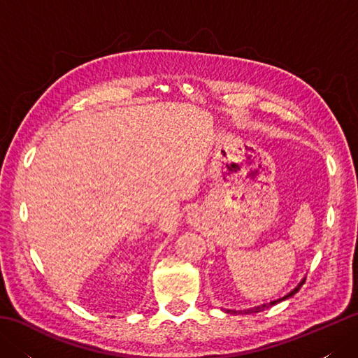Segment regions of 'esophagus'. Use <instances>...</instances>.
<instances>
[{
    "label": "esophagus",
    "instance_id": "obj_1",
    "mask_svg": "<svg viewBox=\"0 0 358 358\" xmlns=\"http://www.w3.org/2000/svg\"><path fill=\"white\" fill-rule=\"evenodd\" d=\"M191 220H192V222H194V220H195V215H192V218H191Z\"/></svg>",
    "mask_w": 358,
    "mask_h": 358
}]
</instances>
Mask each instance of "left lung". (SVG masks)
<instances>
[{"label":"left lung","mask_w":358,"mask_h":358,"mask_svg":"<svg viewBox=\"0 0 358 358\" xmlns=\"http://www.w3.org/2000/svg\"><path fill=\"white\" fill-rule=\"evenodd\" d=\"M303 283H305V280H301L300 283H299V286H296L295 289H292L291 292H289L287 295H285L283 299H278V300H273V301H271V303H263V305H260V306H254V308H250V309H245V310H235V309H224L227 314H257V313H262V310H264V309H269L271 306H273V305H277V303H280V301H283V300H286V299H289V296H292L294 294H296L299 292V289L303 286Z\"/></svg>","instance_id":"1"}]
</instances>
